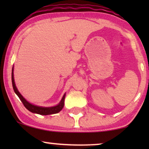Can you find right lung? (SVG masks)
<instances>
[{"label":"right lung","instance_id":"add662e5","mask_svg":"<svg viewBox=\"0 0 149 149\" xmlns=\"http://www.w3.org/2000/svg\"><path fill=\"white\" fill-rule=\"evenodd\" d=\"M11 79H12V85H13V90L15 91V93L17 95V96L19 97L20 100L22 101V102L23 103L26 109L28 111L32 112V113L39 114V115H52V114H56L60 112L61 110L62 109V108L64 107V98H65V95L63 96L62 100L60 101V102L59 103L58 105L56 106V107H38V106H35L32 104L28 102V101H26L25 98L20 94V93L18 91L17 87L15 86V82H14V77H13V66L12 68V74H11Z\"/></svg>","mask_w":149,"mask_h":149}]
</instances>
